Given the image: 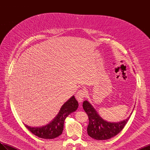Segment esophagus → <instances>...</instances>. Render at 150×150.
<instances>
[{
	"label": "esophagus",
	"mask_w": 150,
	"mask_h": 150,
	"mask_svg": "<svg viewBox=\"0 0 150 150\" xmlns=\"http://www.w3.org/2000/svg\"><path fill=\"white\" fill-rule=\"evenodd\" d=\"M85 95H86V92L84 89L79 90L76 94V98L79 103H81L83 101V99L85 97Z\"/></svg>",
	"instance_id": "1"
}]
</instances>
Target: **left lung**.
I'll list each match as a JSON object with an SVG mask.
<instances>
[{
  "instance_id": "8db88e82",
  "label": "left lung",
  "mask_w": 150,
  "mask_h": 150,
  "mask_svg": "<svg viewBox=\"0 0 150 150\" xmlns=\"http://www.w3.org/2000/svg\"><path fill=\"white\" fill-rule=\"evenodd\" d=\"M83 107L89 117V125L87 128L90 137L97 140H106L115 137L124 128L129 120L128 118L119 122H109L103 119L88 101L83 102Z\"/></svg>"
}]
</instances>
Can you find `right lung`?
<instances>
[{
  "instance_id": "add662e5",
  "label": "right lung",
  "mask_w": 150,
  "mask_h": 150,
  "mask_svg": "<svg viewBox=\"0 0 150 150\" xmlns=\"http://www.w3.org/2000/svg\"><path fill=\"white\" fill-rule=\"evenodd\" d=\"M78 106V102L74 96H72L63 104L56 116L47 125L39 127L24 125L31 133L40 138L54 139L62 134L65 119L71 113L76 111Z\"/></svg>"
}]
</instances>
